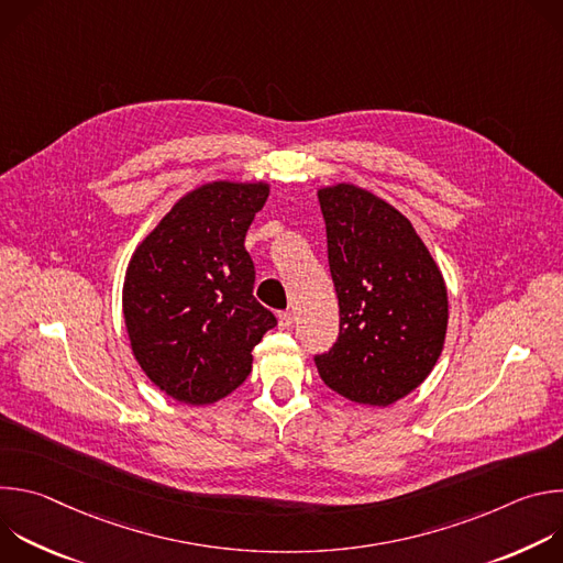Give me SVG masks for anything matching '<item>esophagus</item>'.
<instances>
[{
  "label": "esophagus",
  "instance_id": "34e87169",
  "mask_svg": "<svg viewBox=\"0 0 563 563\" xmlns=\"http://www.w3.org/2000/svg\"><path fill=\"white\" fill-rule=\"evenodd\" d=\"M291 323H294V313H291V311H280V313H278V325H280V330L291 328Z\"/></svg>",
  "mask_w": 563,
  "mask_h": 563
}]
</instances>
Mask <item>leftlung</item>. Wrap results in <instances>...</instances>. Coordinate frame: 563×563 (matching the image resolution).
Instances as JSON below:
<instances>
[{"label": "left lung", "instance_id": "1", "mask_svg": "<svg viewBox=\"0 0 563 563\" xmlns=\"http://www.w3.org/2000/svg\"><path fill=\"white\" fill-rule=\"evenodd\" d=\"M339 296V339L316 354L320 378L358 406H391L437 365L448 289L412 222L354 185L318 191Z\"/></svg>", "mask_w": 563, "mask_h": 563}]
</instances>
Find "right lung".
I'll return each instance as SVG.
<instances>
[{
  "label": "right lung",
  "instance_id": "obj_1",
  "mask_svg": "<svg viewBox=\"0 0 563 563\" xmlns=\"http://www.w3.org/2000/svg\"><path fill=\"white\" fill-rule=\"evenodd\" d=\"M269 185L209 183L180 198L135 250L122 307L131 350L172 398L209 406L252 372L276 316L254 298L245 235Z\"/></svg>",
  "mask_w": 563,
  "mask_h": 563
}]
</instances>
